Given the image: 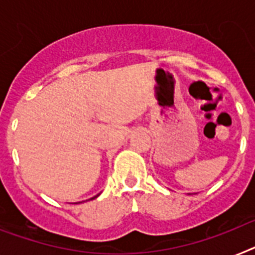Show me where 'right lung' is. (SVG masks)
Returning a JSON list of instances; mask_svg holds the SVG:
<instances>
[{"instance_id":"1","label":"right lung","mask_w":255,"mask_h":255,"mask_svg":"<svg viewBox=\"0 0 255 255\" xmlns=\"http://www.w3.org/2000/svg\"><path fill=\"white\" fill-rule=\"evenodd\" d=\"M96 197H98V195H96ZM96 197H94V198H96ZM94 198H91V199H94Z\"/></svg>"}]
</instances>
